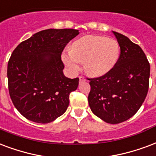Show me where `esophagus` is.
Segmentation results:
<instances>
[{"mask_svg":"<svg viewBox=\"0 0 156 156\" xmlns=\"http://www.w3.org/2000/svg\"><path fill=\"white\" fill-rule=\"evenodd\" d=\"M85 81H86V78H84L83 76H80V77H79V82H80V83H83V82Z\"/></svg>","mask_w":156,"mask_h":156,"instance_id":"obj_1","label":"esophagus"}]
</instances>
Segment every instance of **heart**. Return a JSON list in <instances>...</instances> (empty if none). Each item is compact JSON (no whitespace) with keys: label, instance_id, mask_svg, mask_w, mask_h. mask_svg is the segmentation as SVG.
Masks as SVG:
<instances>
[{"label":"heart","instance_id":"heart-1","mask_svg":"<svg viewBox=\"0 0 156 156\" xmlns=\"http://www.w3.org/2000/svg\"><path fill=\"white\" fill-rule=\"evenodd\" d=\"M120 45L117 40L99 35H87L73 43L72 49L65 50L62 58L73 72H78L80 62L90 76L98 77L113 69L119 59Z\"/></svg>","mask_w":156,"mask_h":156}]
</instances>
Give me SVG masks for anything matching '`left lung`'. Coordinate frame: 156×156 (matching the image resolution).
I'll return each mask as SVG.
<instances>
[{
  "label": "left lung",
  "instance_id": "left-lung-1",
  "mask_svg": "<svg viewBox=\"0 0 156 156\" xmlns=\"http://www.w3.org/2000/svg\"><path fill=\"white\" fill-rule=\"evenodd\" d=\"M120 45L119 59L113 69L88 78L91 110L102 121L117 124L131 118L145 101L151 66L142 49L127 37L113 31Z\"/></svg>",
  "mask_w": 156,
  "mask_h": 156
}]
</instances>
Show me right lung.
I'll return each mask as SVG.
<instances>
[{"label": "right lung", "mask_w": 156, "mask_h": 156, "mask_svg": "<svg viewBox=\"0 0 156 156\" xmlns=\"http://www.w3.org/2000/svg\"><path fill=\"white\" fill-rule=\"evenodd\" d=\"M78 34L73 29L44 30L14 49L8 62V89L14 106L26 119L49 123L66 112L79 78L63 75L61 55Z\"/></svg>", "instance_id": "1"}]
</instances>
